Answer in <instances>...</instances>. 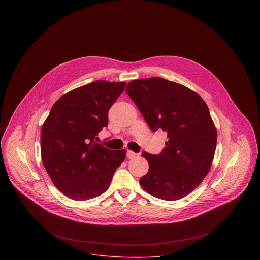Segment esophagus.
<instances>
[{
    "label": "esophagus",
    "instance_id": "34e87169",
    "mask_svg": "<svg viewBox=\"0 0 260 260\" xmlns=\"http://www.w3.org/2000/svg\"><path fill=\"white\" fill-rule=\"evenodd\" d=\"M136 156H137L136 153H134V152L131 151V150H127V158H128V159H133V158H135Z\"/></svg>",
    "mask_w": 260,
    "mask_h": 260
}]
</instances>
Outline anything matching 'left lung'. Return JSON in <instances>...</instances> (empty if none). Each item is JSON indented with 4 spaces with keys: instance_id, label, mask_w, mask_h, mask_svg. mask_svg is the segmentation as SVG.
Here are the masks:
<instances>
[{
    "instance_id": "8db88e82",
    "label": "left lung",
    "mask_w": 260,
    "mask_h": 260,
    "mask_svg": "<svg viewBox=\"0 0 260 260\" xmlns=\"http://www.w3.org/2000/svg\"><path fill=\"white\" fill-rule=\"evenodd\" d=\"M153 132H167L160 155L143 152L148 173L139 180L154 197L173 201L191 193L210 170L217 131L204 100L185 86L163 78L133 80L125 89Z\"/></svg>"
}]
</instances>
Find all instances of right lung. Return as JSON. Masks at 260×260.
<instances>
[{
	"instance_id": "obj_1",
	"label": "right lung",
	"mask_w": 260,
	"mask_h": 260,
	"mask_svg": "<svg viewBox=\"0 0 260 260\" xmlns=\"http://www.w3.org/2000/svg\"><path fill=\"white\" fill-rule=\"evenodd\" d=\"M125 82L99 80L57 100L41 130V157L53 184L68 198L83 201L104 193L126 150L95 142L108 125V111Z\"/></svg>"
}]
</instances>
